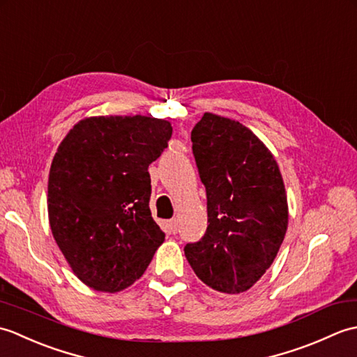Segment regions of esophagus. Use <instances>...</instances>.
<instances>
[{
    "mask_svg": "<svg viewBox=\"0 0 357 357\" xmlns=\"http://www.w3.org/2000/svg\"><path fill=\"white\" fill-rule=\"evenodd\" d=\"M169 227L172 233H178L179 231V221L178 219H172V221H169Z\"/></svg>",
    "mask_w": 357,
    "mask_h": 357,
    "instance_id": "1",
    "label": "esophagus"
}]
</instances>
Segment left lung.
Masks as SVG:
<instances>
[{
  "label": "left lung",
  "mask_w": 357,
  "mask_h": 357,
  "mask_svg": "<svg viewBox=\"0 0 357 357\" xmlns=\"http://www.w3.org/2000/svg\"><path fill=\"white\" fill-rule=\"evenodd\" d=\"M207 192V231L184 253L204 284L238 294L275 261L288 227L282 174L271 151L238 121L204 113L192 130Z\"/></svg>",
  "instance_id": "left-lung-1"
}]
</instances>
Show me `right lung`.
Listing matches in <instances>:
<instances>
[{"instance_id": "right-lung-1", "label": "right lung", "mask_w": 357, "mask_h": 357, "mask_svg": "<svg viewBox=\"0 0 357 357\" xmlns=\"http://www.w3.org/2000/svg\"><path fill=\"white\" fill-rule=\"evenodd\" d=\"M172 132L158 118L92 116L73 126L53 156L52 234L75 275L96 291L130 287L164 242L149 207V165Z\"/></svg>"}]
</instances>
